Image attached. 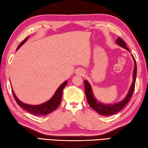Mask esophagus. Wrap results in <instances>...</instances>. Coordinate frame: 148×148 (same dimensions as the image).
Masks as SVG:
<instances>
[{
    "label": "esophagus",
    "mask_w": 148,
    "mask_h": 148,
    "mask_svg": "<svg viewBox=\"0 0 148 148\" xmlns=\"http://www.w3.org/2000/svg\"><path fill=\"white\" fill-rule=\"evenodd\" d=\"M76 74H78V75H80V76H83V75H84L85 72H84L83 70L78 69V70H77V71H76Z\"/></svg>",
    "instance_id": "obj_1"
}]
</instances>
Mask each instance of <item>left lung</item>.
<instances>
[{"label":"left lung","instance_id":"obj_1","mask_svg":"<svg viewBox=\"0 0 148 148\" xmlns=\"http://www.w3.org/2000/svg\"><path fill=\"white\" fill-rule=\"evenodd\" d=\"M116 42L117 45H119V46L122 47L123 48H125V49H127V51H129L130 52V50L129 49L128 47H127L126 44L125 43V42L120 37H118L117 39L116 40ZM131 56L132 57V59H133L134 63V68L133 70V74H132V78H133V80H132V84L131 87H130L128 93H127L126 97H125L121 101L116 102V103L114 104H104L102 103V102L98 101L94 96L93 92H92V87L91 86V85L89 83V82L87 81V79L84 81L85 92H86L87 102H88L89 106H91L92 109L95 110L99 114L101 115V116H111V115L117 113V112H119L120 110H121L125 106V105L128 103L129 100L131 99L134 90L135 82H136V76L137 73L136 61H135L134 57L132 55H131Z\"/></svg>","mask_w":148,"mask_h":148}]
</instances>
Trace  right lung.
Instances as JSON below:
<instances>
[{"label":"right lung","instance_id":"1","mask_svg":"<svg viewBox=\"0 0 148 148\" xmlns=\"http://www.w3.org/2000/svg\"><path fill=\"white\" fill-rule=\"evenodd\" d=\"M29 37V36H27L23 41H22L21 43L19 44L18 47H17V50L22 45L25 44V42L27 40ZM67 83H68V82H67V80H66V81L64 82L59 87V88L57 89V91L55 92V94L53 95V97H52L51 99L48 100L47 101L44 102V103L38 105H32L23 103V102L20 101L18 98L16 97V95L15 94L13 89H12V93H13L14 97L15 100H16L17 104H18L19 106H21L22 108L25 110L26 111L29 112V113L34 115V116H46V115L49 114L50 113H51L52 112H53L54 110H56L57 108V107L59 106L62 99V91H63L64 88L67 85Z\"/></svg>","mask_w":148,"mask_h":148}]
</instances>
